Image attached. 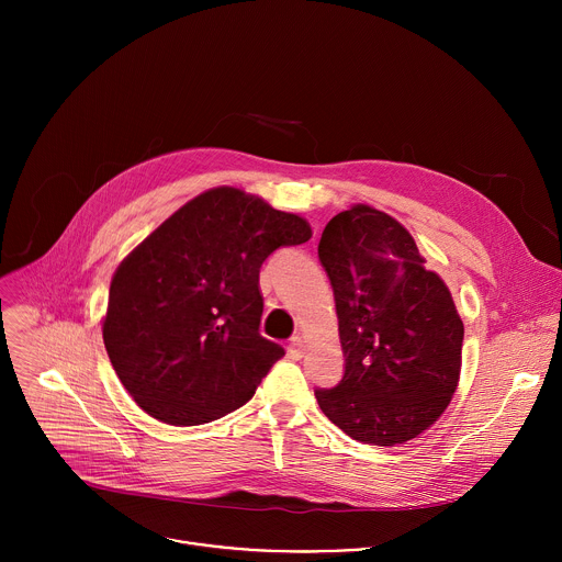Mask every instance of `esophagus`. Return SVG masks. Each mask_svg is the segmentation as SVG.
Returning a JSON list of instances; mask_svg holds the SVG:
<instances>
[{
	"mask_svg": "<svg viewBox=\"0 0 562 562\" xmlns=\"http://www.w3.org/2000/svg\"><path fill=\"white\" fill-rule=\"evenodd\" d=\"M302 353H304V340H302L300 336L291 338V342H289V356H291V358H302Z\"/></svg>",
	"mask_w": 562,
	"mask_h": 562,
	"instance_id": "1",
	"label": "esophagus"
}]
</instances>
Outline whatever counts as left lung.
<instances>
[{"mask_svg": "<svg viewBox=\"0 0 562 562\" xmlns=\"http://www.w3.org/2000/svg\"><path fill=\"white\" fill-rule=\"evenodd\" d=\"M336 295L345 375L315 389L323 414L353 440L403 445L449 407L464 327L449 286L425 269L412 233L384 211L353 204L317 245Z\"/></svg>", "mask_w": 562, "mask_h": 562, "instance_id": "left-lung-1", "label": "left lung"}]
</instances>
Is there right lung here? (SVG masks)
I'll list each match as a JSON object with an SVG mask.
<instances>
[{
	"label": "right lung",
	"mask_w": 562,
	"mask_h": 562,
	"mask_svg": "<svg viewBox=\"0 0 562 562\" xmlns=\"http://www.w3.org/2000/svg\"><path fill=\"white\" fill-rule=\"evenodd\" d=\"M308 222L215 187L180 206L120 262L102 319L124 389L159 423L195 427L254 397L284 349L260 336V267L311 239Z\"/></svg>",
	"instance_id": "right-lung-1"
}]
</instances>
